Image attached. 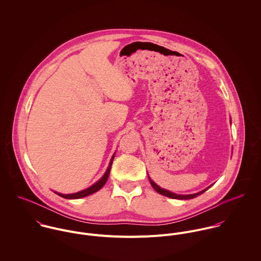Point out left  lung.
Returning a JSON list of instances; mask_svg holds the SVG:
<instances>
[{"label": "left lung", "mask_w": 261, "mask_h": 261, "mask_svg": "<svg viewBox=\"0 0 261 261\" xmlns=\"http://www.w3.org/2000/svg\"><path fill=\"white\" fill-rule=\"evenodd\" d=\"M149 182H150V185L151 187L159 193V194H161V195H164V196H166V197H169V198H172V199H180V200H188V199H193V198H196L197 196H199V195H201V194H203L205 191H207L208 190V188L207 189H205V190H203V191H201V192H199V193H196V194H191V195H178V194H175V193H172V192H170V191H168V190H165V189H162L161 187L158 186L152 180H150V178H149Z\"/></svg>", "instance_id": "1"}]
</instances>
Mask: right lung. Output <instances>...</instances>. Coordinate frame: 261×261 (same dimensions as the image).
<instances>
[{"label": "right lung", "mask_w": 261, "mask_h": 261, "mask_svg": "<svg viewBox=\"0 0 261 261\" xmlns=\"http://www.w3.org/2000/svg\"><path fill=\"white\" fill-rule=\"evenodd\" d=\"M114 159V155H112V160H111V163H110V166L106 172V174L103 175V177L98 181L96 182L94 185H92L83 191H80V192H77L74 194H59L57 192H55L58 196L62 197V198H65V199H79V198H83V197H86V196H89L95 192H97L98 190H100L103 185L107 183L108 179H109V176H110V173H111V168H112V161Z\"/></svg>", "instance_id": "right-lung-1"}]
</instances>
